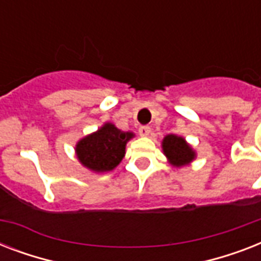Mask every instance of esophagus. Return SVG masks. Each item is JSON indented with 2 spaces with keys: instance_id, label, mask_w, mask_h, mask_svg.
Returning <instances> with one entry per match:
<instances>
[{
  "instance_id": "34e87169",
  "label": "esophagus",
  "mask_w": 261,
  "mask_h": 261,
  "mask_svg": "<svg viewBox=\"0 0 261 261\" xmlns=\"http://www.w3.org/2000/svg\"><path fill=\"white\" fill-rule=\"evenodd\" d=\"M151 128L149 126H141L139 127V135H142V137H147V135L150 134Z\"/></svg>"
}]
</instances>
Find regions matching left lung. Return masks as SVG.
Segmentation results:
<instances>
[{"instance_id":"obj_1","label":"left lung","mask_w":261,"mask_h":261,"mask_svg":"<svg viewBox=\"0 0 261 261\" xmlns=\"http://www.w3.org/2000/svg\"><path fill=\"white\" fill-rule=\"evenodd\" d=\"M163 151L173 167H184L192 163L196 153L182 137L169 134L163 139Z\"/></svg>"}]
</instances>
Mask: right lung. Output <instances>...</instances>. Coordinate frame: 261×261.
Instances as JSON below:
<instances>
[{
	"label": "right lung",
	"mask_w": 261,
	"mask_h": 261,
	"mask_svg": "<svg viewBox=\"0 0 261 261\" xmlns=\"http://www.w3.org/2000/svg\"><path fill=\"white\" fill-rule=\"evenodd\" d=\"M134 133L119 130L112 123H106L96 133L84 137L75 145L77 159L90 171L102 173L118 167L126 153V145Z\"/></svg>",
	"instance_id": "obj_1"
}]
</instances>
